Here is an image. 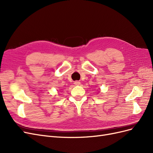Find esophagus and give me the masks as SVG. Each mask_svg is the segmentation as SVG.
<instances>
[{
    "label": "esophagus",
    "mask_w": 153,
    "mask_h": 153,
    "mask_svg": "<svg viewBox=\"0 0 153 153\" xmlns=\"http://www.w3.org/2000/svg\"><path fill=\"white\" fill-rule=\"evenodd\" d=\"M80 84H81V83L79 81H75V82H74V84H75V85H80Z\"/></svg>",
    "instance_id": "1"
}]
</instances>
